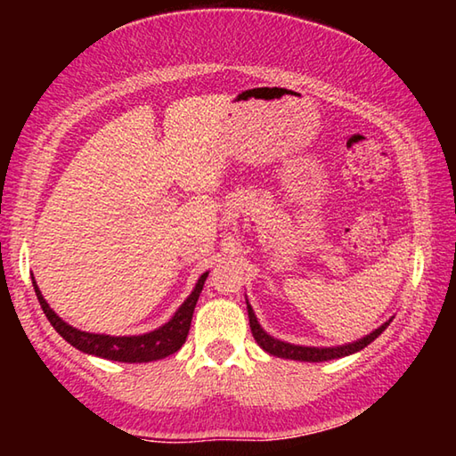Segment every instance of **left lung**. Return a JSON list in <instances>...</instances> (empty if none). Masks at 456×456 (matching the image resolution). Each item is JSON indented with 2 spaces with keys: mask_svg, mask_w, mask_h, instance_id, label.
Wrapping results in <instances>:
<instances>
[{
  "mask_svg": "<svg viewBox=\"0 0 456 456\" xmlns=\"http://www.w3.org/2000/svg\"><path fill=\"white\" fill-rule=\"evenodd\" d=\"M247 312H249V328L251 334L256 338V342L264 348L265 352L273 354L277 358H288V360H302V362H326V360H334V358H344L348 354L358 352L362 348H366L368 344H372L374 339L382 334V331L388 328L390 322L382 323L380 328L374 330L372 334L358 339V342L348 344V346H336V348H305V346H293L288 342H280V339L272 338L269 334H265L261 326L257 323L256 314H253L251 305L247 304Z\"/></svg>",
  "mask_w": 456,
  "mask_h": 456,
  "instance_id": "left-lung-1",
  "label": "left lung"
}]
</instances>
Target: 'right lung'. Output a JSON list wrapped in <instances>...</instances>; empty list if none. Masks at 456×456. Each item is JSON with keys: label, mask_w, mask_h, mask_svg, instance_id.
I'll return each mask as SVG.
<instances>
[{"label": "right lung", "mask_w": 456, "mask_h": 456, "mask_svg": "<svg viewBox=\"0 0 456 456\" xmlns=\"http://www.w3.org/2000/svg\"><path fill=\"white\" fill-rule=\"evenodd\" d=\"M207 275L209 273H203L199 277L195 289H192V293L187 297V302L179 307V312L173 315L171 322L165 323L163 328L142 336L114 338V336H104V334H88V331L76 330L72 326H68L64 320H60L58 315L52 312V307L44 299L42 291L37 289L36 281H34V289H36L37 302H40L42 310L45 314V318L50 320L53 330H56L68 344H72L74 348H78L80 352L92 354V356L117 360V362H130V364H133V362H152V360L167 358L181 348L184 339H187L192 312H195L197 299L200 296V289H203Z\"/></svg>", "instance_id": "1"}]
</instances>
